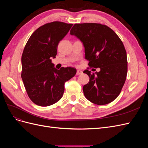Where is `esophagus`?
I'll return each instance as SVG.
<instances>
[{
  "instance_id": "esophagus-1",
  "label": "esophagus",
  "mask_w": 148,
  "mask_h": 148,
  "mask_svg": "<svg viewBox=\"0 0 148 148\" xmlns=\"http://www.w3.org/2000/svg\"><path fill=\"white\" fill-rule=\"evenodd\" d=\"M83 73V71L80 70H78L77 71V75H80V74H82Z\"/></svg>"
}]
</instances>
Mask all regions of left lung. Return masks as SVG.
Instances as JSON below:
<instances>
[{
  "label": "left lung",
  "mask_w": 148,
  "mask_h": 148,
  "mask_svg": "<svg viewBox=\"0 0 148 148\" xmlns=\"http://www.w3.org/2000/svg\"><path fill=\"white\" fill-rule=\"evenodd\" d=\"M70 34L83 42L89 66L100 68L99 72L83 71L89 77L83 88L84 96L97 105L112 102L120 95L127 75V52L122 41L112 29L100 23L75 24Z\"/></svg>",
  "instance_id": "1"
}]
</instances>
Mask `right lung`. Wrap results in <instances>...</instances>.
Returning <instances> with one entry per match:
<instances>
[{"mask_svg": "<svg viewBox=\"0 0 148 148\" xmlns=\"http://www.w3.org/2000/svg\"><path fill=\"white\" fill-rule=\"evenodd\" d=\"M60 21L46 23L31 34L21 56V73L26 92L35 104L46 107L59 101L63 96L65 83L73 78L77 70L52 63L57 46L72 26Z\"/></svg>", "mask_w": 148, "mask_h": 148, "instance_id": "obj_1", "label": "right lung"}]
</instances>
